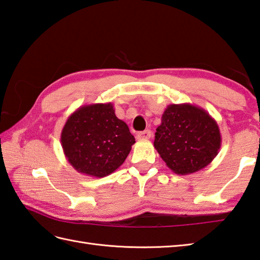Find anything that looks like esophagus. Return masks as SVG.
<instances>
[{
    "label": "esophagus",
    "mask_w": 260,
    "mask_h": 260,
    "mask_svg": "<svg viewBox=\"0 0 260 260\" xmlns=\"http://www.w3.org/2000/svg\"><path fill=\"white\" fill-rule=\"evenodd\" d=\"M151 136H152L151 131L145 129L143 132H140V133L137 134V140H147V139H150Z\"/></svg>",
    "instance_id": "34e87169"
}]
</instances>
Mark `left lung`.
<instances>
[{
	"instance_id": "left-lung-1",
	"label": "left lung",
	"mask_w": 260,
	"mask_h": 260,
	"mask_svg": "<svg viewBox=\"0 0 260 260\" xmlns=\"http://www.w3.org/2000/svg\"><path fill=\"white\" fill-rule=\"evenodd\" d=\"M221 142L216 120L205 109L191 104H172L162 114L154 147L175 174L190 175L211 164Z\"/></svg>"
}]
</instances>
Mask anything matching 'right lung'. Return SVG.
<instances>
[{"mask_svg": "<svg viewBox=\"0 0 260 260\" xmlns=\"http://www.w3.org/2000/svg\"><path fill=\"white\" fill-rule=\"evenodd\" d=\"M134 143L128 126L117 118L111 103L81 106L71 114L60 134L69 164L80 174L95 178L118 169Z\"/></svg>", "mask_w": 260, "mask_h": 260, "instance_id": "right-lung-1", "label": "right lung"}]
</instances>
